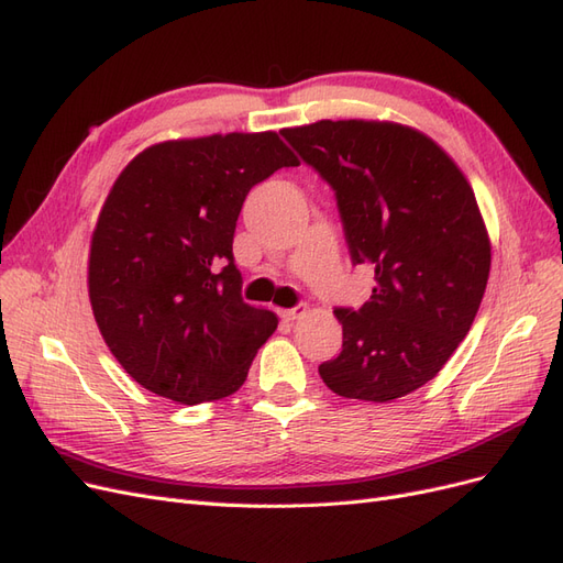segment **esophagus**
Segmentation results:
<instances>
[{
    "instance_id": "obj_1",
    "label": "esophagus",
    "mask_w": 563,
    "mask_h": 563,
    "mask_svg": "<svg viewBox=\"0 0 563 563\" xmlns=\"http://www.w3.org/2000/svg\"><path fill=\"white\" fill-rule=\"evenodd\" d=\"M305 314H308V305H296V308H291V310H284V312H282V317H284L286 321L302 319Z\"/></svg>"
}]
</instances>
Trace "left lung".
Returning <instances> with one entry per match:
<instances>
[{"label": "left lung", "mask_w": 563, "mask_h": 563, "mask_svg": "<svg viewBox=\"0 0 563 563\" xmlns=\"http://www.w3.org/2000/svg\"><path fill=\"white\" fill-rule=\"evenodd\" d=\"M282 135L333 187L352 263L376 267L362 308L333 310L343 352L319 376L345 399H399L444 368L482 305L490 242L472 187L404 124L321 119Z\"/></svg>", "instance_id": "obj_1"}]
</instances>
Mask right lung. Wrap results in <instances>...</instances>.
<instances>
[{"mask_svg":"<svg viewBox=\"0 0 563 563\" xmlns=\"http://www.w3.org/2000/svg\"><path fill=\"white\" fill-rule=\"evenodd\" d=\"M298 157L275 131L164 141L135 155L100 209L89 300L114 360L195 406L234 395L277 314L242 300L236 218L253 185Z\"/></svg>","mask_w":563,"mask_h":563,"instance_id":"right-lung-1","label":"right lung"}]
</instances>
